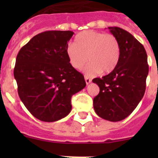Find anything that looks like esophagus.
Wrapping results in <instances>:
<instances>
[{"mask_svg": "<svg viewBox=\"0 0 158 158\" xmlns=\"http://www.w3.org/2000/svg\"><path fill=\"white\" fill-rule=\"evenodd\" d=\"M85 82H86V84H89L91 82H92V79L86 76H85Z\"/></svg>", "mask_w": 158, "mask_h": 158, "instance_id": "34e87169", "label": "esophagus"}]
</instances>
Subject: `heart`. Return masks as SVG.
<instances>
[{
  "label": "heart",
  "mask_w": 158,
  "mask_h": 158,
  "mask_svg": "<svg viewBox=\"0 0 158 158\" xmlns=\"http://www.w3.org/2000/svg\"><path fill=\"white\" fill-rule=\"evenodd\" d=\"M69 64L75 69H84L89 76L101 73L108 74L117 66L120 60L121 47L118 38L111 33L84 30L75 36L73 45L66 49Z\"/></svg>",
  "instance_id": "obj_1"
}]
</instances>
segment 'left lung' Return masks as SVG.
Returning <instances> with one entry per match:
<instances>
[{
  "mask_svg": "<svg viewBox=\"0 0 158 158\" xmlns=\"http://www.w3.org/2000/svg\"><path fill=\"white\" fill-rule=\"evenodd\" d=\"M109 29L120 44V60L109 75L92 80L100 89L93 99V107L102 118L119 122L128 117L142 99L149 68L147 52L138 40L118 27Z\"/></svg>",
  "mask_w": 158,
  "mask_h": 158,
  "instance_id": "1",
  "label": "left lung"
}]
</instances>
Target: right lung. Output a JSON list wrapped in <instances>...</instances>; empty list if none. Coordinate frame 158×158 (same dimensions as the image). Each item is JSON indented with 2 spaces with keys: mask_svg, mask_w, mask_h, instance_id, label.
Listing matches in <instances>:
<instances>
[{
  "mask_svg": "<svg viewBox=\"0 0 158 158\" xmlns=\"http://www.w3.org/2000/svg\"><path fill=\"white\" fill-rule=\"evenodd\" d=\"M73 31L39 33L23 46L16 59L14 75L20 100L39 120L52 122L72 109L71 98L86 85L82 73L66 56Z\"/></svg>",
  "mask_w": 158,
  "mask_h": 158,
  "instance_id": "right-lung-1",
  "label": "right lung"
}]
</instances>
